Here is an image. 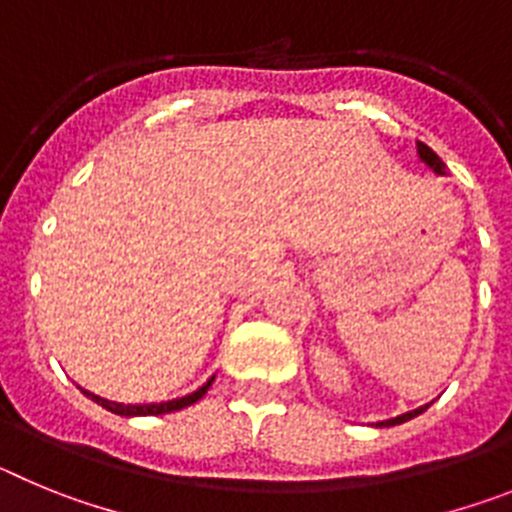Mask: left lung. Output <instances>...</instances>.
<instances>
[{"mask_svg":"<svg viewBox=\"0 0 512 512\" xmlns=\"http://www.w3.org/2000/svg\"><path fill=\"white\" fill-rule=\"evenodd\" d=\"M418 156H420V161H423V164L428 166V169H433V174H438V176H443V174H446V164H443L441 158H438L436 153L431 151V148L425 146V143H420V140H418ZM425 408H428V405H423V408H415V410H410V413H402V415H397V418L382 420V423H377V425H379V428H390V425H400V423H405V420H413L415 415H420V413H423Z\"/></svg>","mask_w":512,"mask_h":512,"instance_id":"obj_1","label":"left lung"}]
</instances>
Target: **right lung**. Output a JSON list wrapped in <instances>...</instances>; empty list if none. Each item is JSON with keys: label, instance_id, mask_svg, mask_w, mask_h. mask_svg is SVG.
<instances>
[{"label": "right lung", "instance_id": "obj_1", "mask_svg": "<svg viewBox=\"0 0 512 512\" xmlns=\"http://www.w3.org/2000/svg\"><path fill=\"white\" fill-rule=\"evenodd\" d=\"M212 382H215V377L207 379L205 384H202L200 390H194L192 395H184V397H176V400H169V402H143V405H122V402H112V400H104V397L94 395V392L84 390V387H79L84 395L89 397V400H94L97 405H102L104 410H110V413L115 415H125V418H135V415H166V413H174V410H182V408H189V405H194L197 400H202V397L207 395V390L212 387Z\"/></svg>", "mask_w": 512, "mask_h": 512}]
</instances>
